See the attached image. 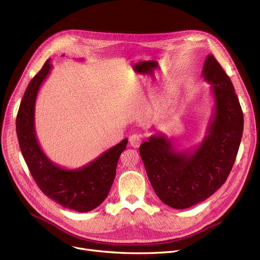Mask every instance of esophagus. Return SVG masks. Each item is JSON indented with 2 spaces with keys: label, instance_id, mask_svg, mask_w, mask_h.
I'll return each mask as SVG.
<instances>
[{
  "label": "esophagus",
  "instance_id": "1",
  "mask_svg": "<svg viewBox=\"0 0 260 260\" xmlns=\"http://www.w3.org/2000/svg\"><path fill=\"white\" fill-rule=\"evenodd\" d=\"M142 142V137L139 135H132L129 137V144L133 146V147H139V145L141 144Z\"/></svg>",
  "mask_w": 260,
  "mask_h": 260
}]
</instances>
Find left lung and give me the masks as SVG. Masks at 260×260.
I'll return each mask as SVG.
<instances>
[{"instance_id":"obj_1","label":"left lung","mask_w":260,"mask_h":260,"mask_svg":"<svg viewBox=\"0 0 260 260\" xmlns=\"http://www.w3.org/2000/svg\"><path fill=\"white\" fill-rule=\"evenodd\" d=\"M201 76L212 84L214 109L207 136L193 151H178L165 134L151 136L139 149L156 195L183 210L212 196L226 180L243 132V115L229 76L209 54Z\"/></svg>"}]
</instances>
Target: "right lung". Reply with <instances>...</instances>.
I'll use <instances>...</instances> for the list:
<instances>
[{"label":"right lung","mask_w":260,"mask_h":260,"mask_svg":"<svg viewBox=\"0 0 260 260\" xmlns=\"http://www.w3.org/2000/svg\"><path fill=\"white\" fill-rule=\"evenodd\" d=\"M51 68L48 59L25 90L16 121L18 140L26 165L43 194L66 209L85 213L99 207L107 197L119 157L128 140L125 138L85 167L76 170L53 163L40 147L35 129L37 95Z\"/></svg>","instance_id":"obj_1"}]
</instances>
